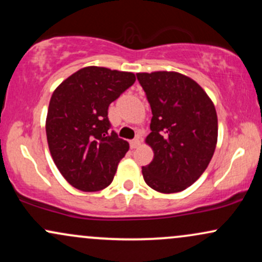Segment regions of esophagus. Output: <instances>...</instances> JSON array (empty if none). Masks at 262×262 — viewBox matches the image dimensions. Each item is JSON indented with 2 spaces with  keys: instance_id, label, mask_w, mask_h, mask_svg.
<instances>
[{
  "instance_id": "esophagus-1",
  "label": "esophagus",
  "mask_w": 262,
  "mask_h": 262,
  "mask_svg": "<svg viewBox=\"0 0 262 262\" xmlns=\"http://www.w3.org/2000/svg\"><path fill=\"white\" fill-rule=\"evenodd\" d=\"M140 144H141V140L139 139V138H135V139L130 140V148H132V149L138 148V146H139Z\"/></svg>"
}]
</instances>
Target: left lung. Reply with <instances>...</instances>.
I'll use <instances>...</instances> for the list:
<instances>
[{"mask_svg": "<svg viewBox=\"0 0 262 262\" xmlns=\"http://www.w3.org/2000/svg\"><path fill=\"white\" fill-rule=\"evenodd\" d=\"M151 107L145 143L154 152L141 167L144 181L161 193H176L200 179L214 154L218 118L209 96L176 71L138 73Z\"/></svg>", "mask_w": 262, "mask_h": 262, "instance_id": "8db88e82", "label": "left lung"}]
</instances>
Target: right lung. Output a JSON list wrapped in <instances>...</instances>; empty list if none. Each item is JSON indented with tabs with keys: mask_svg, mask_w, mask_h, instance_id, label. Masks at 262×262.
<instances>
[{
	"mask_svg": "<svg viewBox=\"0 0 262 262\" xmlns=\"http://www.w3.org/2000/svg\"><path fill=\"white\" fill-rule=\"evenodd\" d=\"M134 82L133 73L86 66L54 90L45 121L48 146L73 187L96 192L113 181L129 143L110 132L108 106Z\"/></svg>",
	"mask_w": 262,
	"mask_h": 262,
	"instance_id": "1",
	"label": "right lung"
}]
</instances>
